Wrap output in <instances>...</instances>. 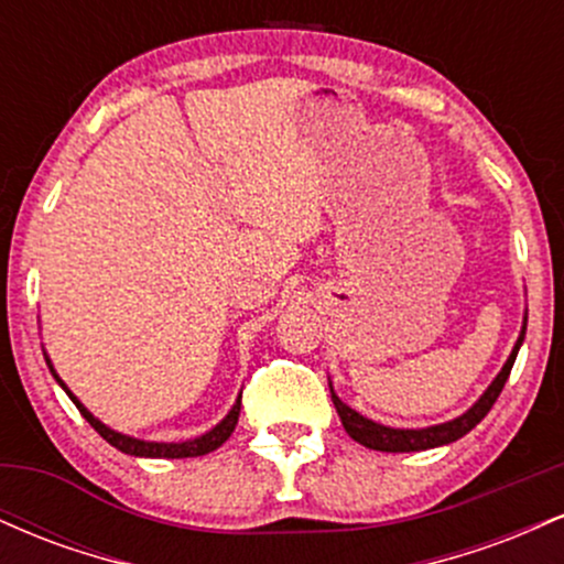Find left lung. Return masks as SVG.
<instances>
[{
    "mask_svg": "<svg viewBox=\"0 0 564 564\" xmlns=\"http://www.w3.org/2000/svg\"><path fill=\"white\" fill-rule=\"evenodd\" d=\"M525 326H528V318L522 321L520 339H517L514 349H511L509 360H507V364H503L501 371H498V377L490 381L488 390L480 394V400H477V403L471 405L467 413H462V416L453 419V422L426 426V430H394V426L377 424V422H371V419L360 416L358 411H352V408H349L347 403H341V400L336 398V392L332 390L334 408H336V413H339L341 424H345L347 435L352 437L355 443L366 445V448L384 451V453H411V451L440 448V445L456 443L458 437H464V435H467V432L475 430V426L480 424L485 416H488L490 408H494V403L498 400V394H501V390H503V384H507V379H509V373H511V366H514L517 352H520L522 339H525Z\"/></svg>",
    "mask_w": 564,
    "mask_h": 564,
    "instance_id": "8db88e82",
    "label": "left lung"
}]
</instances>
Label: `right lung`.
<instances>
[{
    "mask_svg": "<svg viewBox=\"0 0 564 564\" xmlns=\"http://www.w3.org/2000/svg\"><path fill=\"white\" fill-rule=\"evenodd\" d=\"M44 358H47V355H44ZM47 366H50V371H53V377H55L57 384H61L63 390H66L68 398L74 400V405L79 408V413H82L84 419H87L89 426H93L97 435L106 440V443H111L116 451L129 453V456H142V458H191V456H204V453L217 451L219 445H223L225 440L232 435V430H236V424H238V413H241V398H238L236 405L230 408L228 416H225L223 422L215 426V430L206 432V435L185 440V443H148V440L121 435V432H116V430H111V426L102 424L100 419H95L93 413H89L87 408L79 403V398H76V394L70 392L66 384H63V379L55 373V368H53V364H50V358H47Z\"/></svg>",
    "mask_w": 564,
    "mask_h": 564,
    "instance_id": "obj_1",
    "label": "right lung"
}]
</instances>
